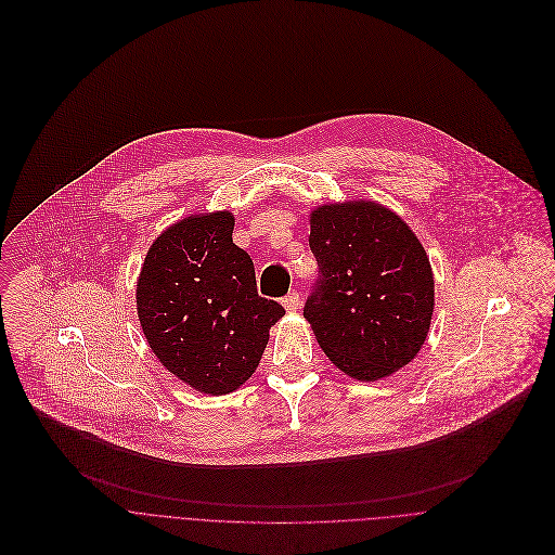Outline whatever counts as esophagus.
<instances>
[{"label": "esophagus", "instance_id": "34e87169", "mask_svg": "<svg viewBox=\"0 0 555 555\" xmlns=\"http://www.w3.org/2000/svg\"><path fill=\"white\" fill-rule=\"evenodd\" d=\"M282 304H284V308L288 310V312H295L297 308H299V293H288L284 299H282Z\"/></svg>", "mask_w": 555, "mask_h": 555}]
</instances>
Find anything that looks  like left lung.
I'll list each match as a JSON object with an SVG mask.
<instances>
[{
    "label": "left lung",
    "instance_id": "obj_1",
    "mask_svg": "<svg viewBox=\"0 0 555 555\" xmlns=\"http://www.w3.org/2000/svg\"><path fill=\"white\" fill-rule=\"evenodd\" d=\"M319 282L304 306L314 339L344 374L374 383L409 365L426 341L435 280L404 220L376 201L310 211Z\"/></svg>",
    "mask_w": 555,
    "mask_h": 555
}]
</instances>
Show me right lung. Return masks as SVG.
<instances>
[{"mask_svg": "<svg viewBox=\"0 0 555 555\" xmlns=\"http://www.w3.org/2000/svg\"><path fill=\"white\" fill-rule=\"evenodd\" d=\"M232 211L192 214L151 245L135 288L149 348L181 383L209 396L236 391L256 372L284 308L258 295Z\"/></svg>", "mask_w": 555, "mask_h": 555, "instance_id": "obj_1", "label": "right lung"}]
</instances>
